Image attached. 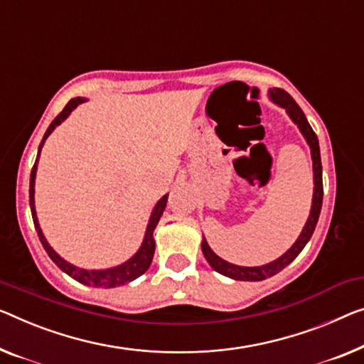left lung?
I'll use <instances>...</instances> for the list:
<instances>
[{"label": "left lung", "instance_id": "8db88e82", "mask_svg": "<svg viewBox=\"0 0 364 364\" xmlns=\"http://www.w3.org/2000/svg\"><path fill=\"white\" fill-rule=\"evenodd\" d=\"M269 101H273L278 107H283L287 116L292 122L296 124L302 137L306 139V142L311 149V159H312V173H314V193H312V205L311 213L304 224L299 237L296 238V242L292 243L289 250H286L279 258L273 259L267 264H259V267H240V264H234L227 259L220 258L219 255L214 253L213 248L209 247L208 240L203 235V242H200V250L204 253V258L208 259L210 268L217 273L227 276V278L235 279V281H263L267 278H271L276 273H279L281 269H284L287 264L292 263L297 255L302 252V248L307 245V242L311 240V237L316 230L318 215H321L322 209V199H323V184H322V161H321V149H318V139L316 132H314L311 124L307 122L306 114L297 106V102L286 93L284 90L279 88H269L268 90Z\"/></svg>", "mask_w": 364, "mask_h": 364}]
</instances>
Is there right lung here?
Listing matches in <instances>:
<instances>
[{
    "mask_svg": "<svg viewBox=\"0 0 364 364\" xmlns=\"http://www.w3.org/2000/svg\"><path fill=\"white\" fill-rule=\"evenodd\" d=\"M88 101L86 97H73V100L68 101V105L63 107V111L58 114V116L53 119L50 126H48L46 135H43L42 142L39 145V151H37V159H36V164L34 168H32L31 171V184H29V205H31V213H32V220H34V225H36V230H37V235H39V240L42 243L43 250L47 252L48 257L53 263L57 264L58 268H60L63 273H67L70 278H73L75 281H78L81 284H86V286H93V287H102V289H109V287H117V286H122V284H127L130 281L137 279L139 276H142L145 271L150 268L151 264V259H154V253H155V238H154V230L156 224H159L161 214H164V210L166 208V200H168V193L164 194L159 200H156V204L154 205V209H151V214L149 217V224H147V229H145V234H144V240L140 243L139 250L135 252L132 257H130L127 262H124L121 264H117V267H111V268H102V269H86V268H80V267H75L67 259L62 258L60 255H58L53 248L50 247V243L47 242L46 235H43V232L41 229V224H39V219H37V213H36V199H34V194H36V175H37V164H39V156H41V150L43 147V144H46V140L48 135H50L53 130H55L57 126H60V124L65 121L70 116V112L77 109V107L81 105V102Z\"/></svg>",
    "mask_w": 364,
    "mask_h": 364,
    "instance_id": "right-lung-1",
    "label": "right lung"
}]
</instances>
